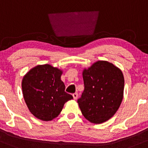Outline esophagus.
<instances>
[{
	"label": "esophagus",
	"mask_w": 148,
	"mask_h": 148,
	"mask_svg": "<svg viewBox=\"0 0 148 148\" xmlns=\"http://www.w3.org/2000/svg\"><path fill=\"white\" fill-rule=\"evenodd\" d=\"M73 99L75 100V99H77V96H78V94L77 93H74L73 94Z\"/></svg>",
	"instance_id": "esophagus-1"
}]
</instances>
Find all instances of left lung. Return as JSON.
Listing matches in <instances>:
<instances>
[{"instance_id":"obj_1","label":"left lung","mask_w":148,"mask_h":148,"mask_svg":"<svg viewBox=\"0 0 148 148\" xmlns=\"http://www.w3.org/2000/svg\"><path fill=\"white\" fill-rule=\"evenodd\" d=\"M84 90L77 100L84 117L94 124L105 122L117 112L124 95L122 71L106 61H98L82 72Z\"/></svg>"}]
</instances>
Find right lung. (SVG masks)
Returning a JSON list of instances; mask_svg holds the SVG:
<instances>
[{
	"mask_svg": "<svg viewBox=\"0 0 148 148\" xmlns=\"http://www.w3.org/2000/svg\"><path fill=\"white\" fill-rule=\"evenodd\" d=\"M62 71L49 64L38 65L24 76L23 96L28 108L36 118L51 121L57 117L64 104L73 99L65 92Z\"/></svg>",
	"mask_w": 148,
	"mask_h": 148,
	"instance_id": "right-lung-1",
	"label": "right lung"
}]
</instances>
